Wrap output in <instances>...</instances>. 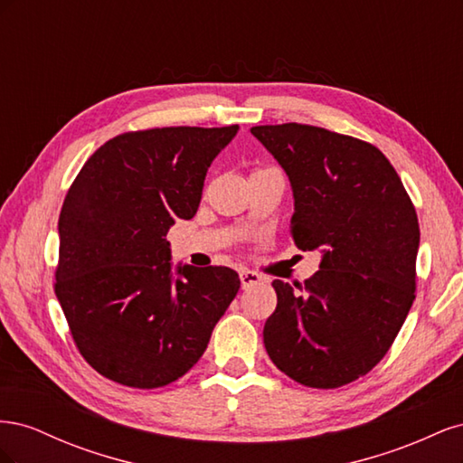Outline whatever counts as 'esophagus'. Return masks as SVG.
I'll return each mask as SVG.
<instances>
[{
  "instance_id": "34e87169",
  "label": "esophagus",
  "mask_w": 463,
  "mask_h": 463,
  "mask_svg": "<svg viewBox=\"0 0 463 463\" xmlns=\"http://www.w3.org/2000/svg\"><path fill=\"white\" fill-rule=\"evenodd\" d=\"M240 279H241V288H243V289H249V288H253V286L260 284V282H262V276H260L259 272H255V270L243 269V270L240 272Z\"/></svg>"
}]
</instances>
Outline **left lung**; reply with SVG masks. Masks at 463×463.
I'll use <instances>...</instances> for the list:
<instances>
[{"label":"left lung","mask_w":463,"mask_h":463,"mask_svg":"<svg viewBox=\"0 0 463 463\" xmlns=\"http://www.w3.org/2000/svg\"><path fill=\"white\" fill-rule=\"evenodd\" d=\"M250 133L289 177L293 243L322 253L305 286L272 282L266 352L303 386L354 383L386 355L413 305L415 206L388 158L365 141L301 123Z\"/></svg>","instance_id":"left-lung-1"}]
</instances>
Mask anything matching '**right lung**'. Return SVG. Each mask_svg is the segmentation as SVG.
Listing matches in <instances>:
<instances>
[{"label": "right lung", "mask_w": 463, "mask_h": 463, "mask_svg": "<svg viewBox=\"0 0 463 463\" xmlns=\"http://www.w3.org/2000/svg\"><path fill=\"white\" fill-rule=\"evenodd\" d=\"M230 128H162L109 138L69 187L58 222L55 296L89 365L160 388L201 359L240 291L228 266H172L167 230L197 214Z\"/></svg>", "instance_id": "right-lung-1"}]
</instances>
